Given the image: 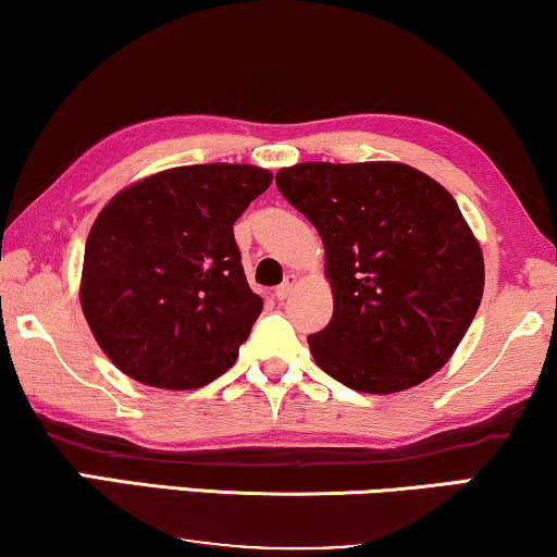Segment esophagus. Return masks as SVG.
Wrapping results in <instances>:
<instances>
[{
	"label": "esophagus",
	"instance_id": "obj_1",
	"mask_svg": "<svg viewBox=\"0 0 557 557\" xmlns=\"http://www.w3.org/2000/svg\"><path fill=\"white\" fill-rule=\"evenodd\" d=\"M294 288H296V276L292 273V276H286V281L281 286H276V292H273V296H276L278 301H286L288 296L294 294Z\"/></svg>",
	"mask_w": 557,
	"mask_h": 557
}]
</instances>
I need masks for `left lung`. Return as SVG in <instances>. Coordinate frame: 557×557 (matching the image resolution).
I'll use <instances>...</instances> for the list:
<instances>
[{
	"mask_svg": "<svg viewBox=\"0 0 557 557\" xmlns=\"http://www.w3.org/2000/svg\"><path fill=\"white\" fill-rule=\"evenodd\" d=\"M276 187L324 243L334 314L309 334L319 368L375 395L444 368L484 294L482 248L448 189L400 162H304Z\"/></svg>",
	"mask_w": 557,
	"mask_h": 557,
	"instance_id": "8db88e82",
	"label": "left lung"
}]
</instances>
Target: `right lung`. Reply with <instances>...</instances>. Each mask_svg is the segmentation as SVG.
<instances>
[{
    "label": "right lung",
    "mask_w": 557,
    "mask_h": 557,
    "mask_svg": "<svg viewBox=\"0 0 557 557\" xmlns=\"http://www.w3.org/2000/svg\"><path fill=\"white\" fill-rule=\"evenodd\" d=\"M271 182L250 164L174 166L101 210L86 240L81 307L121 372L195 391L233 368L263 309L233 225Z\"/></svg>",
    "instance_id": "obj_1"
}]
</instances>
